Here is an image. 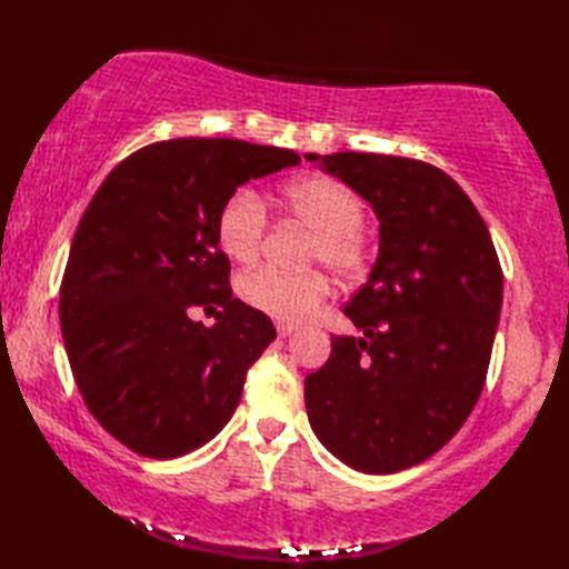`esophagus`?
I'll return each mask as SVG.
<instances>
[{
    "label": "esophagus",
    "mask_w": 569,
    "mask_h": 569,
    "mask_svg": "<svg viewBox=\"0 0 569 569\" xmlns=\"http://www.w3.org/2000/svg\"><path fill=\"white\" fill-rule=\"evenodd\" d=\"M274 329H277V333H280V336H289V333L297 331L295 323H287V321H277Z\"/></svg>",
    "instance_id": "obj_1"
}]
</instances>
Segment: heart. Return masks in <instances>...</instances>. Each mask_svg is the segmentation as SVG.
<instances>
[{
  "label": "heart",
  "instance_id": "b5f03b06",
  "mask_svg": "<svg viewBox=\"0 0 569 569\" xmlns=\"http://www.w3.org/2000/svg\"><path fill=\"white\" fill-rule=\"evenodd\" d=\"M284 211L311 228L305 260L323 262L346 282L366 277L370 246L363 233L366 203L351 187L331 177H305L289 181L280 191ZM268 233V211L252 191L240 189L220 203L216 240L230 260L252 262ZM240 297L252 309L277 321H301L329 297V280L321 270L284 272L260 268L240 277Z\"/></svg>",
  "mask_w": 569,
  "mask_h": 569
}]
</instances>
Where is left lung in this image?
<instances>
[{"mask_svg":"<svg viewBox=\"0 0 569 569\" xmlns=\"http://www.w3.org/2000/svg\"><path fill=\"white\" fill-rule=\"evenodd\" d=\"M321 164L376 208L380 254L343 307L363 339L331 336L329 361L305 380L309 425L351 469L396 473L442 449L477 405L503 270L477 206L442 169L370 152Z\"/></svg>","mask_w":569,"mask_h":569,"instance_id":"1","label":"left lung"}]
</instances>
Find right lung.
Wrapping results in <instances>:
<instances>
[{
    "instance_id": "obj_1",
    "label": "right lung",
    "mask_w": 569,
    "mask_h": 569,
    "mask_svg": "<svg viewBox=\"0 0 569 569\" xmlns=\"http://www.w3.org/2000/svg\"><path fill=\"white\" fill-rule=\"evenodd\" d=\"M299 164L292 149L179 137L137 149L92 196L61 280V331L92 417L127 449L173 459L236 412L272 321L230 289L218 208L240 183ZM211 310V330L193 322Z\"/></svg>"
}]
</instances>
